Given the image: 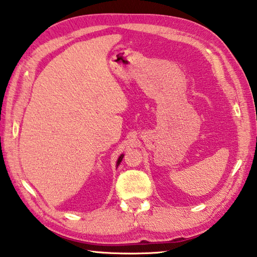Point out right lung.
<instances>
[{"label":"right lung","instance_id":"right-lung-1","mask_svg":"<svg viewBox=\"0 0 257 257\" xmlns=\"http://www.w3.org/2000/svg\"><path fill=\"white\" fill-rule=\"evenodd\" d=\"M122 158H123V154H121L119 156V158H118V160H117V167L118 166L120 165V163H121V160H122Z\"/></svg>","mask_w":257,"mask_h":257}]
</instances>
